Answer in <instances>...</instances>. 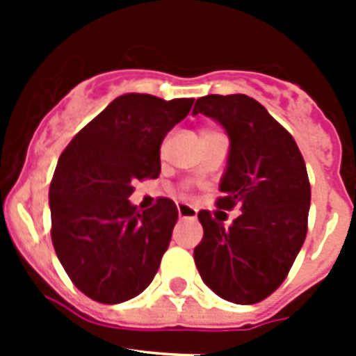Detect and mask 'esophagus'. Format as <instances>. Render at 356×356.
<instances>
[{
	"mask_svg": "<svg viewBox=\"0 0 356 356\" xmlns=\"http://www.w3.org/2000/svg\"><path fill=\"white\" fill-rule=\"evenodd\" d=\"M177 212L181 220H195L197 216V211H195L192 205H186V203H179Z\"/></svg>",
	"mask_w": 356,
	"mask_h": 356,
	"instance_id": "34e87169",
	"label": "esophagus"
}]
</instances>
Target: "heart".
<instances>
[{
  "label": "heart",
  "mask_w": 356,
  "mask_h": 356,
  "mask_svg": "<svg viewBox=\"0 0 356 356\" xmlns=\"http://www.w3.org/2000/svg\"><path fill=\"white\" fill-rule=\"evenodd\" d=\"M207 133H214V131H212V129H203V131H201V134H207Z\"/></svg>",
  "instance_id": "b5f03b06"
}]
</instances>
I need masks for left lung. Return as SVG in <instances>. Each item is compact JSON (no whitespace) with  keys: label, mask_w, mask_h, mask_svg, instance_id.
I'll list each match as a JSON object with an SVG mask.
<instances>
[{"label":"left lung","mask_w":356,"mask_h":356,"mask_svg":"<svg viewBox=\"0 0 356 356\" xmlns=\"http://www.w3.org/2000/svg\"><path fill=\"white\" fill-rule=\"evenodd\" d=\"M222 125L231 140L218 207H240L231 227L197 212L194 249L201 279L225 301L253 305L281 286L307 236L310 183L296 140L245 94L200 97L194 114Z\"/></svg>","instance_id":"obj_1"}]
</instances>
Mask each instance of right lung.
I'll return each mask as SVG.
<instances>
[{
    "mask_svg": "<svg viewBox=\"0 0 356 356\" xmlns=\"http://www.w3.org/2000/svg\"><path fill=\"white\" fill-rule=\"evenodd\" d=\"M192 97L123 94L75 134L51 186V240L68 277L97 303L116 305L149 286L172 240L177 207L159 197L131 205L133 183L161 173V144L188 116Z\"/></svg>",
    "mask_w": 356,
    "mask_h": 356,
    "instance_id": "obj_1",
    "label": "right lung"
}]
</instances>
